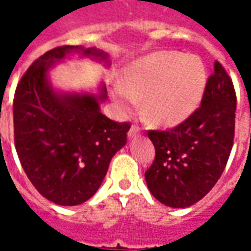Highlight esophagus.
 Returning <instances> with one entry per match:
<instances>
[{
	"label": "esophagus",
	"instance_id": "1",
	"mask_svg": "<svg viewBox=\"0 0 251 251\" xmlns=\"http://www.w3.org/2000/svg\"><path fill=\"white\" fill-rule=\"evenodd\" d=\"M138 134H140V127H138L137 125H133L130 127L129 133H127V137H129V138H136Z\"/></svg>",
	"mask_w": 251,
	"mask_h": 251
}]
</instances>
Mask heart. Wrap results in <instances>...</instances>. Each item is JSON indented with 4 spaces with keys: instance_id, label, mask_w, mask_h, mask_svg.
<instances>
[{
    "instance_id": "b5f03b06",
    "label": "heart",
    "mask_w": 251,
    "mask_h": 251,
    "mask_svg": "<svg viewBox=\"0 0 251 251\" xmlns=\"http://www.w3.org/2000/svg\"><path fill=\"white\" fill-rule=\"evenodd\" d=\"M207 87V70L196 55L174 51L149 53L129 63L114 87L118 103L131 109L145 95L151 120L164 126L177 125L198 109Z\"/></svg>"
}]
</instances>
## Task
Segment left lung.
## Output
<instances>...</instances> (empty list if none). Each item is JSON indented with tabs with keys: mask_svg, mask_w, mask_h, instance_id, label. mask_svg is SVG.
<instances>
[{
	"mask_svg": "<svg viewBox=\"0 0 251 251\" xmlns=\"http://www.w3.org/2000/svg\"><path fill=\"white\" fill-rule=\"evenodd\" d=\"M235 109L231 79L215 62L199 109L171 130L148 131L156 157L145 180L160 203L185 208L212 189L231 152Z\"/></svg>",
	"mask_w": 251,
	"mask_h": 251,
	"instance_id": "8db88e82",
	"label": "left lung"
}]
</instances>
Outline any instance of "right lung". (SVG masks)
Instances as JSON below:
<instances>
[{
    "instance_id": "right-lung-1",
    "label": "right lung",
    "mask_w": 251,
    "mask_h": 251,
    "mask_svg": "<svg viewBox=\"0 0 251 251\" xmlns=\"http://www.w3.org/2000/svg\"><path fill=\"white\" fill-rule=\"evenodd\" d=\"M72 55L110 66L107 53L95 47H57L32 63L13 100L20 163L35 188L59 205L82 204L98 191L130 129L127 122L118 124L100 113L107 99L104 84L98 93L53 87L50 71Z\"/></svg>"
}]
</instances>
